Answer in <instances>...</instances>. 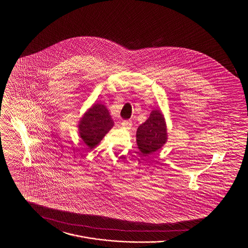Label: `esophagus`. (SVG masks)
Instances as JSON below:
<instances>
[{"instance_id": "obj_1", "label": "esophagus", "mask_w": 248, "mask_h": 248, "mask_svg": "<svg viewBox=\"0 0 248 248\" xmlns=\"http://www.w3.org/2000/svg\"><path fill=\"white\" fill-rule=\"evenodd\" d=\"M122 126H123L124 128H125V129H130V128L132 127V122H131L130 120L123 121V122H122Z\"/></svg>"}]
</instances>
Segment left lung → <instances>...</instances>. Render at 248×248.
Segmentation results:
<instances>
[{"label": "left lung", "mask_w": 248, "mask_h": 248, "mask_svg": "<svg viewBox=\"0 0 248 248\" xmlns=\"http://www.w3.org/2000/svg\"><path fill=\"white\" fill-rule=\"evenodd\" d=\"M167 140L165 118L160 110H153L137 131V143L144 156L161 149Z\"/></svg>", "instance_id": "1"}]
</instances>
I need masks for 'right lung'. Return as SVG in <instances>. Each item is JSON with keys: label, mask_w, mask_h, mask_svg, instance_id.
Here are the masks:
<instances>
[{"label": "right lung", "mask_w": 248, "mask_h": 248, "mask_svg": "<svg viewBox=\"0 0 248 248\" xmlns=\"http://www.w3.org/2000/svg\"><path fill=\"white\" fill-rule=\"evenodd\" d=\"M113 126V121L106 107L94 104L80 121L79 133L83 142L93 149Z\"/></svg>", "instance_id": "add662e5"}]
</instances>
